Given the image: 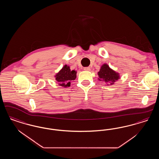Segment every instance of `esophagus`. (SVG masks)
Returning a JSON list of instances; mask_svg holds the SVG:
<instances>
[{
  "instance_id": "esophagus-1",
  "label": "esophagus",
  "mask_w": 159,
  "mask_h": 159,
  "mask_svg": "<svg viewBox=\"0 0 159 159\" xmlns=\"http://www.w3.org/2000/svg\"><path fill=\"white\" fill-rule=\"evenodd\" d=\"M90 70H91V68L89 67H86L84 68V70H85V71H89Z\"/></svg>"
}]
</instances>
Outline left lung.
Returning <instances> with one entry per match:
<instances>
[{"label": "left lung", "mask_w": 159, "mask_h": 159, "mask_svg": "<svg viewBox=\"0 0 159 159\" xmlns=\"http://www.w3.org/2000/svg\"><path fill=\"white\" fill-rule=\"evenodd\" d=\"M99 80L104 81L107 84H113L119 78V74L116 73L108 67V65L104 64L98 73Z\"/></svg>", "instance_id": "8db88e82"}]
</instances>
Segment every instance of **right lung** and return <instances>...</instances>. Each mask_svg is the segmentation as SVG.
<instances>
[{
	"mask_svg": "<svg viewBox=\"0 0 159 159\" xmlns=\"http://www.w3.org/2000/svg\"><path fill=\"white\" fill-rule=\"evenodd\" d=\"M55 77L60 86L69 87L70 86L71 81L75 80L76 78V71L75 70L71 71L70 67L66 65Z\"/></svg>",
	"mask_w": 159,
	"mask_h": 159,
	"instance_id": "add662e5",
	"label": "right lung"
}]
</instances>
